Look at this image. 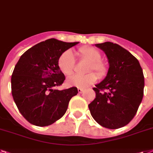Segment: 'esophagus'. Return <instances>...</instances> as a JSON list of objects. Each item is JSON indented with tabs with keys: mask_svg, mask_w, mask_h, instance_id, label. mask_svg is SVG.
<instances>
[{
	"mask_svg": "<svg viewBox=\"0 0 153 153\" xmlns=\"http://www.w3.org/2000/svg\"><path fill=\"white\" fill-rule=\"evenodd\" d=\"M83 91H84V89H81V88H78V92H79V94H82Z\"/></svg>",
	"mask_w": 153,
	"mask_h": 153,
	"instance_id": "34e87169",
	"label": "esophagus"
}]
</instances>
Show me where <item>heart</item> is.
<instances>
[{"label":"heart","mask_w":153,"mask_h":153,"mask_svg":"<svg viewBox=\"0 0 153 153\" xmlns=\"http://www.w3.org/2000/svg\"><path fill=\"white\" fill-rule=\"evenodd\" d=\"M79 55L82 59L89 62L86 68V72L94 70L99 77H103L106 74V66L100 60L101 55L97 49L93 47H82L79 49ZM58 67L59 71L65 75H70L74 72L75 59L73 53L70 50L65 51L60 55L58 59ZM96 74L90 73L84 75L74 74L68 77L67 82L69 85L79 88H86L96 82L97 76Z\"/></svg>","instance_id":"1"}]
</instances>
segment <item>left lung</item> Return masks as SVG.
Segmentation results:
<instances>
[{
    "mask_svg": "<svg viewBox=\"0 0 153 153\" xmlns=\"http://www.w3.org/2000/svg\"><path fill=\"white\" fill-rule=\"evenodd\" d=\"M109 63L107 76L94 90L96 97L89 105L91 115L100 126L118 129L134 117L144 95L142 68L136 57L117 44H97Z\"/></svg>",
    "mask_w": 153,
    "mask_h": 153,
    "instance_id": "obj_1",
    "label": "left lung"
}]
</instances>
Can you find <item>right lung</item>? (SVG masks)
Instances as JSON below:
<instances>
[{
  "label": "right lung",
  "mask_w": 153,
  "mask_h": 153,
  "mask_svg": "<svg viewBox=\"0 0 153 153\" xmlns=\"http://www.w3.org/2000/svg\"><path fill=\"white\" fill-rule=\"evenodd\" d=\"M79 42L51 38L33 45L19 59L12 72V94L19 112L30 123L46 126L65 114L76 87L56 89L65 80L58 59Z\"/></svg>",
  "instance_id": "right-lung-1"
}]
</instances>
